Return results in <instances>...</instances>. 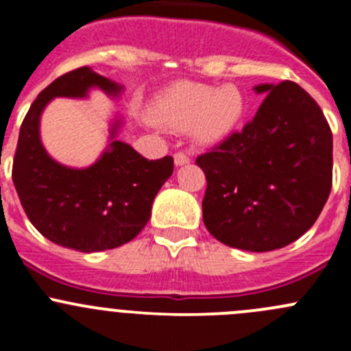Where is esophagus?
Instances as JSON below:
<instances>
[{"instance_id":"esophagus-1","label":"esophagus","mask_w":351,"mask_h":351,"mask_svg":"<svg viewBox=\"0 0 351 351\" xmlns=\"http://www.w3.org/2000/svg\"><path fill=\"white\" fill-rule=\"evenodd\" d=\"M190 162V156L185 153H176L175 154V165L176 166H183V165H189Z\"/></svg>"}]
</instances>
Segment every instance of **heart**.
Instances as JSON below:
<instances>
[{
    "label": "heart",
    "instance_id": "b5f03b06",
    "mask_svg": "<svg viewBox=\"0 0 351 351\" xmlns=\"http://www.w3.org/2000/svg\"><path fill=\"white\" fill-rule=\"evenodd\" d=\"M244 98L234 84L215 90L210 84L182 81L173 84L154 104V119L176 130H192L202 144H215L228 137L241 120Z\"/></svg>",
    "mask_w": 351,
    "mask_h": 351
}]
</instances>
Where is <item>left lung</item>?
Returning <instances> with one entry per match:
<instances>
[{
  "label": "left lung",
  "mask_w": 351,
  "mask_h": 351,
  "mask_svg": "<svg viewBox=\"0 0 351 351\" xmlns=\"http://www.w3.org/2000/svg\"><path fill=\"white\" fill-rule=\"evenodd\" d=\"M267 93L253 120L200 154L207 189L204 224L217 241L246 251L278 250L313 228L332 183V134L323 110L292 81Z\"/></svg>",
  "instance_id": "left-lung-1"
}]
</instances>
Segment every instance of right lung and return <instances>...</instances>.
Segmentation results:
<instances>
[{"label": "right lung", "mask_w": 351, "mask_h": 351, "mask_svg": "<svg viewBox=\"0 0 351 351\" xmlns=\"http://www.w3.org/2000/svg\"><path fill=\"white\" fill-rule=\"evenodd\" d=\"M91 88L110 97L123 90L91 67H77L52 81L32 104L20 127L13 183L22 207L42 236L59 246L93 253L136 238L151 217L154 197L173 175V158L149 161L117 141L120 120L110 129L104 154L88 168H69L52 159L40 141V115L56 97L84 98Z\"/></svg>", "instance_id": "obj_1"}]
</instances>
